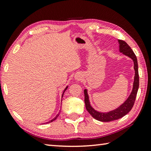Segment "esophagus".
Returning <instances> with one entry per match:
<instances>
[{"label":"esophagus","instance_id":"1","mask_svg":"<svg viewBox=\"0 0 151 151\" xmlns=\"http://www.w3.org/2000/svg\"><path fill=\"white\" fill-rule=\"evenodd\" d=\"M81 78H82V76H81V75H80V74H78L77 76H75V79H76V80H77V81L81 80Z\"/></svg>","mask_w":151,"mask_h":151}]
</instances>
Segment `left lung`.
Here are the masks:
<instances>
[{"label": "left lung", "mask_w": 151, "mask_h": 151, "mask_svg": "<svg viewBox=\"0 0 151 151\" xmlns=\"http://www.w3.org/2000/svg\"><path fill=\"white\" fill-rule=\"evenodd\" d=\"M119 51L122 54L127 56L133 60L134 62V78L133 83V87L131 94L128 97V99L122 103L118 108L113 110V111H109L108 112H101L94 110L91 106L89 101L88 95L87 93V90L85 89L84 94H85V107L87 111L90 113L91 115L97 121L102 122H110L114 120L121 119L122 117L126 115L128 112L132 109L134 104L135 99H136L137 94L139 86V70H138V63L136 55L131 48L128 45L127 43L122 40H119Z\"/></svg>", "instance_id": "left-lung-1"}]
</instances>
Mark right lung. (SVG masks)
Returning a JSON list of instances; mask_svg holds the SVG:
<instances>
[{
  "instance_id": "obj_1",
  "label": "right lung",
  "mask_w": 151,
  "mask_h": 151,
  "mask_svg": "<svg viewBox=\"0 0 151 151\" xmlns=\"http://www.w3.org/2000/svg\"><path fill=\"white\" fill-rule=\"evenodd\" d=\"M67 88H68V86H66V88H65V91H64V92H63V95H62V97L63 96V94H64V93H65V91L66 90V89H67ZM58 115H59V113H58V114H57V116H56L55 117V118H54V119H52V120H51V121H50L49 122H47V123H49V122H52L53 121H55V120L56 119H57V117L58 116Z\"/></svg>"
}]
</instances>
